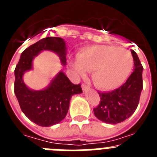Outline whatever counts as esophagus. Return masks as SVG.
Returning a JSON list of instances; mask_svg holds the SVG:
<instances>
[{"instance_id": "obj_1", "label": "esophagus", "mask_w": 157, "mask_h": 157, "mask_svg": "<svg viewBox=\"0 0 157 157\" xmlns=\"http://www.w3.org/2000/svg\"><path fill=\"white\" fill-rule=\"evenodd\" d=\"M82 89L83 91H86L90 89V87H89L88 86L86 85V84H82Z\"/></svg>"}]
</instances>
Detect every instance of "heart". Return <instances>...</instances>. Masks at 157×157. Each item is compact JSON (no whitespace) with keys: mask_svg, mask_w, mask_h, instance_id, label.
I'll return each mask as SVG.
<instances>
[{"mask_svg":"<svg viewBox=\"0 0 157 157\" xmlns=\"http://www.w3.org/2000/svg\"><path fill=\"white\" fill-rule=\"evenodd\" d=\"M73 67L81 76L92 71L94 85L101 90H112L126 81L133 69L132 55L127 49L112 45L83 48L77 55Z\"/></svg>","mask_w":157,"mask_h":157,"instance_id":"1","label":"heart"}]
</instances>
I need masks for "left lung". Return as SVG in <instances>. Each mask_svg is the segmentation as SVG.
Here are the masks:
<instances>
[{
	"mask_svg": "<svg viewBox=\"0 0 157 157\" xmlns=\"http://www.w3.org/2000/svg\"><path fill=\"white\" fill-rule=\"evenodd\" d=\"M134 59V71L123 86L111 92H98L101 101L94 109L98 120L109 124H116L128 119L135 112L143 89L142 71L138 55L130 49Z\"/></svg>",
	"mask_w": 157,
	"mask_h": 157,
	"instance_id": "8db88e82",
	"label": "left lung"
}]
</instances>
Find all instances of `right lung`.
<instances>
[{
  "label": "right lung",
  "instance_id": "add662e5",
  "mask_svg": "<svg viewBox=\"0 0 157 157\" xmlns=\"http://www.w3.org/2000/svg\"><path fill=\"white\" fill-rule=\"evenodd\" d=\"M43 50L56 52L61 63L66 64L67 48L63 38H42L22 52L15 69L14 91L22 112L29 120L41 127H50L64 119L71 97L82 90L80 84H73L63 71H59L48 86L41 90H32L25 85L23 74L31 70L33 59Z\"/></svg>",
  "mask_w": 157,
  "mask_h": 157
}]
</instances>
